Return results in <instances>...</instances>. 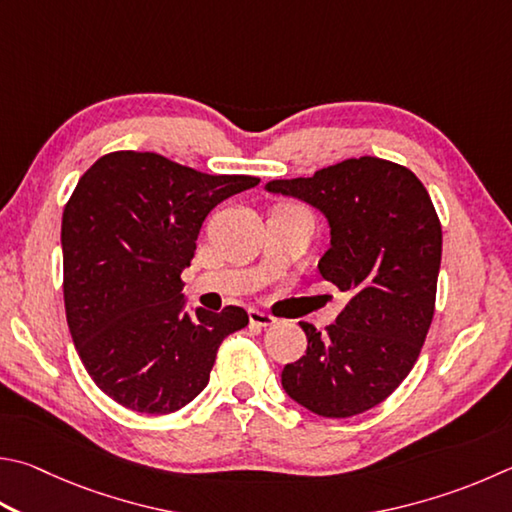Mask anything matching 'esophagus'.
Returning a JSON list of instances; mask_svg holds the SVG:
<instances>
[{
    "instance_id": "esophagus-1",
    "label": "esophagus",
    "mask_w": 512,
    "mask_h": 512,
    "mask_svg": "<svg viewBox=\"0 0 512 512\" xmlns=\"http://www.w3.org/2000/svg\"><path fill=\"white\" fill-rule=\"evenodd\" d=\"M248 320H250V324H253V327H273V324L277 322L271 313H264V311H259V309H250L248 311Z\"/></svg>"
}]
</instances>
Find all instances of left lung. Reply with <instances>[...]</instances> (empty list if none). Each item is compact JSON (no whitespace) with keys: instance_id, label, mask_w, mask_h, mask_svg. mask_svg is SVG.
<instances>
[{"instance_id":"obj_1","label":"left lung","mask_w":512,"mask_h":512,"mask_svg":"<svg viewBox=\"0 0 512 512\" xmlns=\"http://www.w3.org/2000/svg\"><path fill=\"white\" fill-rule=\"evenodd\" d=\"M266 190L324 212L331 246L320 275L351 295L324 333L300 322L309 345L284 367L282 387L318 416L367 412L410 374L434 318L443 235L430 194L412 170L376 156Z\"/></svg>"}]
</instances>
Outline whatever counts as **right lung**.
Wrapping results in <instances>:
<instances>
[{
    "instance_id": "right-lung-1",
    "label": "right lung",
    "mask_w": 512,
    "mask_h": 512,
    "mask_svg": "<svg viewBox=\"0 0 512 512\" xmlns=\"http://www.w3.org/2000/svg\"><path fill=\"white\" fill-rule=\"evenodd\" d=\"M257 183L132 150L80 176L62 215L64 309L82 365L111 401L170 414L208 385L219 345L248 313H183L181 273L208 212Z\"/></svg>"
}]
</instances>
